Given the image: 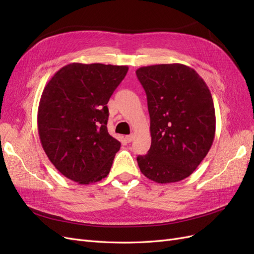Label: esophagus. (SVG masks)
<instances>
[{"label":"esophagus","mask_w":254,"mask_h":254,"mask_svg":"<svg viewBox=\"0 0 254 254\" xmlns=\"http://www.w3.org/2000/svg\"><path fill=\"white\" fill-rule=\"evenodd\" d=\"M125 139L127 142H132V140L134 139V134H129V135H126Z\"/></svg>","instance_id":"esophagus-1"}]
</instances>
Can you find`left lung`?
Listing matches in <instances>:
<instances>
[{"instance_id": "left-lung-1", "label": "left lung", "mask_w": 254, "mask_h": 254, "mask_svg": "<svg viewBox=\"0 0 254 254\" xmlns=\"http://www.w3.org/2000/svg\"><path fill=\"white\" fill-rule=\"evenodd\" d=\"M135 73L150 117V148L136 158L141 173L161 184L186 179L214 141L211 92L194 68L181 64L142 66Z\"/></svg>"}]
</instances>
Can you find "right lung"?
<instances>
[{
  "mask_svg": "<svg viewBox=\"0 0 254 254\" xmlns=\"http://www.w3.org/2000/svg\"><path fill=\"white\" fill-rule=\"evenodd\" d=\"M127 72V65L74 63L45 86L38 132L50 161L66 178L89 184L109 174L121 143L107 129V104Z\"/></svg>",
  "mask_w": 254,
  "mask_h": 254,
  "instance_id": "right-lung-1",
  "label": "right lung"
}]
</instances>
